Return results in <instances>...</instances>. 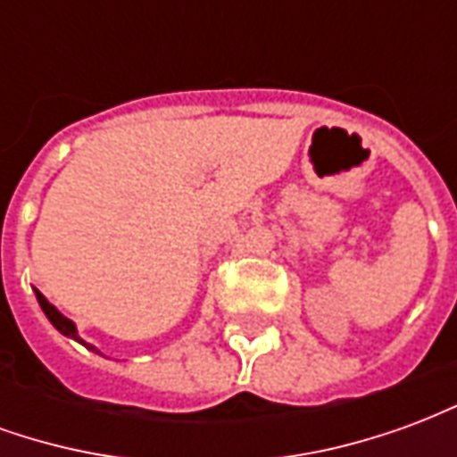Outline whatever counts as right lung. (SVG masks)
<instances>
[{"instance_id":"1","label":"right lung","mask_w":457,"mask_h":457,"mask_svg":"<svg viewBox=\"0 0 457 457\" xmlns=\"http://www.w3.org/2000/svg\"><path fill=\"white\" fill-rule=\"evenodd\" d=\"M36 298H38V306L44 308L46 318H48V320L54 323V328H55V330H58V333H63V336L73 337V340H78V343H80V345H85L87 350H95V353H97V347H93V345H87L83 340V337L78 336V330H75L73 320H71V318H65L63 313H61V311H58V308L54 306V303H48V298H46L44 294H41V291H36Z\"/></svg>"}]
</instances>
